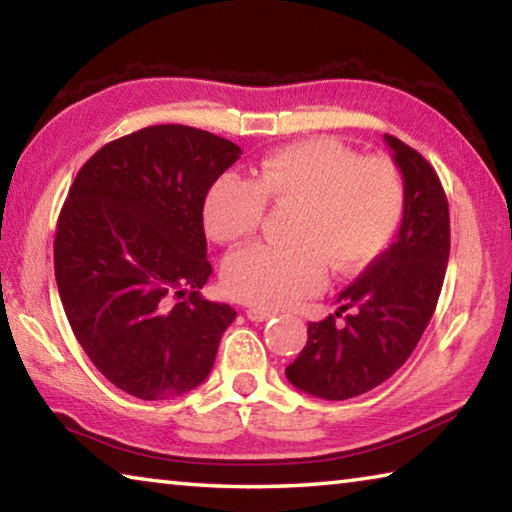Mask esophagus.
<instances>
[{"label":"esophagus","mask_w":512,"mask_h":512,"mask_svg":"<svg viewBox=\"0 0 512 512\" xmlns=\"http://www.w3.org/2000/svg\"><path fill=\"white\" fill-rule=\"evenodd\" d=\"M246 316L253 320V323H264V320L275 316V311L262 309V307H250V309H246Z\"/></svg>","instance_id":"34e87169"}]
</instances>
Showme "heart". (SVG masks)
<instances>
[{"label":"heart","mask_w":512,"mask_h":512,"mask_svg":"<svg viewBox=\"0 0 512 512\" xmlns=\"http://www.w3.org/2000/svg\"><path fill=\"white\" fill-rule=\"evenodd\" d=\"M266 203L296 207L284 246H250L223 264L232 298L282 309L323 289L327 268L350 275L391 246L404 216V183L388 158L357 153L332 137L282 146L246 180L225 171L203 196L201 219L216 244H239L262 228Z\"/></svg>","instance_id":"heart-1"}]
</instances>
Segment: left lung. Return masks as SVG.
I'll list each match as a JSON object with an SVG mask.
<instances>
[{
  "label": "left lung",
  "mask_w": 512,
  "mask_h": 512,
  "mask_svg": "<svg viewBox=\"0 0 512 512\" xmlns=\"http://www.w3.org/2000/svg\"><path fill=\"white\" fill-rule=\"evenodd\" d=\"M404 178L397 239L345 289L334 316L307 327L287 379L320 400H350L404 366L436 311L449 259V205L438 173L409 144L384 135ZM353 309L346 323L335 318Z\"/></svg>",
  "instance_id": "8db88e82"
}]
</instances>
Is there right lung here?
Returning <instances> with one entry per match:
<instances>
[{
    "label": "right lung",
    "mask_w": 512,
    "mask_h": 512,
    "mask_svg": "<svg viewBox=\"0 0 512 512\" xmlns=\"http://www.w3.org/2000/svg\"><path fill=\"white\" fill-rule=\"evenodd\" d=\"M239 155L192 126H149L101 146L69 187L54 239L60 302L128 395L169 400L210 375L237 311L201 296L212 275L201 205Z\"/></svg>",
    "instance_id": "right-lung-1"
}]
</instances>
